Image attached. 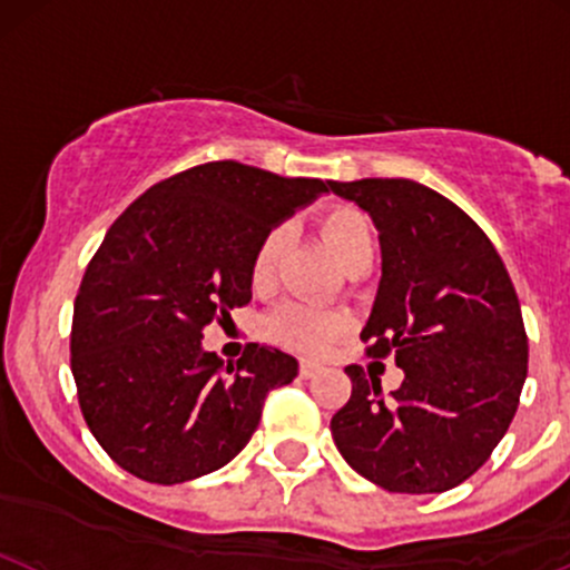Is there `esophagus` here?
<instances>
[{
  "label": "esophagus",
  "instance_id": "obj_1",
  "mask_svg": "<svg viewBox=\"0 0 570 570\" xmlns=\"http://www.w3.org/2000/svg\"><path fill=\"white\" fill-rule=\"evenodd\" d=\"M316 374H322V363H316V361H303L301 363L303 380H311V376H316Z\"/></svg>",
  "mask_w": 570,
  "mask_h": 570
}]
</instances>
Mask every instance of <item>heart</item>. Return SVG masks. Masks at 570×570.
I'll return each instance as SVG.
<instances>
[{
	"mask_svg": "<svg viewBox=\"0 0 570 570\" xmlns=\"http://www.w3.org/2000/svg\"><path fill=\"white\" fill-rule=\"evenodd\" d=\"M316 232L341 265H346L363 248H371V239H374L361 209L346 205L325 209L316 218ZM275 265H278V235L273 232L256 245L254 256H250V286L256 292L273 284ZM341 331H344V316L305 303L281 305L267 320L269 338L295 352H322Z\"/></svg>",
	"mask_w": 570,
	"mask_h": 570,
	"instance_id": "obj_1",
	"label": "heart"
}]
</instances>
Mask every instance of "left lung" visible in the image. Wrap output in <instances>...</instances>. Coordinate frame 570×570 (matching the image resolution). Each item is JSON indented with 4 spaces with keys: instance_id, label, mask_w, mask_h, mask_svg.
<instances>
[{
    "instance_id": "left-lung-1",
    "label": "left lung",
    "mask_w": 570,
    "mask_h": 570,
    "mask_svg": "<svg viewBox=\"0 0 570 570\" xmlns=\"http://www.w3.org/2000/svg\"><path fill=\"white\" fill-rule=\"evenodd\" d=\"M380 229L382 281L361 341L395 357L399 391L346 365L352 395L333 415L335 448L376 487L440 494L464 483L517 415L527 333L517 289L487 232L412 179L331 183Z\"/></svg>"
}]
</instances>
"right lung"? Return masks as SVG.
<instances>
[{
	"instance_id": "right-lung-1",
	"label": "right lung",
	"mask_w": 570,
	"mask_h": 570,
	"mask_svg": "<svg viewBox=\"0 0 570 570\" xmlns=\"http://www.w3.org/2000/svg\"><path fill=\"white\" fill-rule=\"evenodd\" d=\"M331 183L213 160L160 179L106 232L70 327V368L95 440L130 475L194 481L248 445L297 361L248 344L237 363L202 333L250 301V256L278 220Z\"/></svg>"
}]
</instances>
